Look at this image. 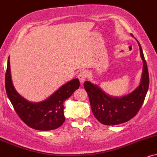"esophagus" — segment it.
<instances>
[{
	"instance_id": "34e87169",
	"label": "esophagus",
	"mask_w": 157,
	"mask_h": 157,
	"mask_svg": "<svg viewBox=\"0 0 157 157\" xmlns=\"http://www.w3.org/2000/svg\"><path fill=\"white\" fill-rule=\"evenodd\" d=\"M88 75V74L86 71H81L79 73V75H77V77H78L79 80H80L81 84H82L85 81H86Z\"/></svg>"
}]
</instances>
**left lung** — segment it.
<instances>
[{"mask_svg": "<svg viewBox=\"0 0 157 157\" xmlns=\"http://www.w3.org/2000/svg\"><path fill=\"white\" fill-rule=\"evenodd\" d=\"M131 35L133 36L132 34ZM137 41L143 60V72L140 83L132 92L123 97H112L90 81H86L84 83L92 112L96 118L105 125H117L132 119L136 116L144 101L148 89L149 75L142 48L139 41Z\"/></svg>", "mask_w": 157, "mask_h": 157, "instance_id": "8db88e82", "label": "left lung"}]
</instances>
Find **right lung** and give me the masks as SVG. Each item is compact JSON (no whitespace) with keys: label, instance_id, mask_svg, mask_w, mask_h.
<instances>
[{"label":"right lung","instance_id":"add662e5","mask_svg":"<svg viewBox=\"0 0 157 157\" xmlns=\"http://www.w3.org/2000/svg\"><path fill=\"white\" fill-rule=\"evenodd\" d=\"M6 90L14 110L25 124L32 129L48 131L60 127L65 121L63 103L80 86L77 78L60 86L46 99L30 101L17 93L13 86L9 57L5 77Z\"/></svg>","mask_w":157,"mask_h":157}]
</instances>
